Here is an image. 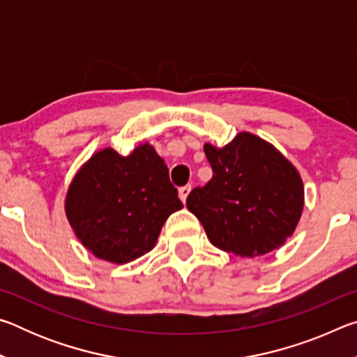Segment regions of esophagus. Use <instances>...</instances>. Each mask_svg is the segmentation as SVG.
<instances>
[{"label": "esophagus", "instance_id": "esophagus-1", "mask_svg": "<svg viewBox=\"0 0 357 357\" xmlns=\"http://www.w3.org/2000/svg\"><path fill=\"white\" fill-rule=\"evenodd\" d=\"M190 190H192V185H184V187H181V189H179V198L183 200V203H185Z\"/></svg>", "mask_w": 357, "mask_h": 357}]
</instances>
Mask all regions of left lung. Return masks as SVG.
Returning a JSON list of instances; mask_svg holds the SVG:
<instances>
[{
  "label": "left lung",
  "instance_id": "1",
  "mask_svg": "<svg viewBox=\"0 0 357 357\" xmlns=\"http://www.w3.org/2000/svg\"><path fill=\"white\" fill-rule=\"evenodd\" d=\"M213 178L187 197L211 244L243 258L279 249L304 209V184L274 144L239 132L225 146L204 143Z\"/></svg>",
  "mask_w": 357,
  "mask_h": 357
}]
</instances>
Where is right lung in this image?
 Wrapping results in <instances>:
<instances>
[{"mask_svg": "<svg viewBox=\"0 0 357 357\" xmlns=\"http://www.w3.org/2000/svg\"><path fill=\"white\" fill-rule=\"evenodd\" d=\"M181 208L165 162L149 143L129 155L96 151L72 178L64 202L83 247L114 264L153 250L164 223Z\"/></svg>", "mask_w": 357, "mask_h": 357, "instance_id": "right-lung-1", "label": "right lung"}]
</instances>
